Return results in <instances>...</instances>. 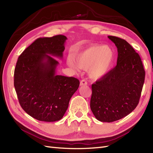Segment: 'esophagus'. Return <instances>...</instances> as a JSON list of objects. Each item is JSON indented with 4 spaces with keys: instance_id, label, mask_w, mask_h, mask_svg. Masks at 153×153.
<instances>
[{
    "instance_id": "34e87169",
    "label": "esophagus",
    "mask_w": 153,
    "mask_h": 153,
    "mask_svg": "<svg viewBox=\"0 0 153 153\" xmlns=\"http://www.w3.org/2000/svg\"><path fill=\"white\" fill-rule=\"evenodd\" d=\"M80 86H84V85H87V82L85 80H82L80 81Z\"/></svg>"
}]
</instances>
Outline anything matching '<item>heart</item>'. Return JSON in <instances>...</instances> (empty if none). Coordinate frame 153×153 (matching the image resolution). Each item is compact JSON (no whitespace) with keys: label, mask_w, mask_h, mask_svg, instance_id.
Here are the masks:
<instances>
[{"label":"heart","mask_w":153,"mask_h":153,"mask_svg":"<svg viewBox=\"0 0 153 153\" xmlns=\"http://www.w3.org/2000/svg\"><path fill=\"white\" fill-rule=\"evenodd\" d=\"M115 57L114 50L108 45H91L67 59L71 68L87 70L92 79L103 76L112 66Z\"/></svg>","instance_id":"obj_1"}]
</instances>
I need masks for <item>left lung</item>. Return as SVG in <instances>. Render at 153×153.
<instances>
[{"label": "left lung", "mask_w": 153, "mask_h": 153, "mask_svg": "<svg viewBox=\"0 0 153 153\" xmlns=\"http://www.w3.org/2000/svg\"><path fill=\"white\" fill-rule=\"evenodd\" d=\"M117 48V66L92 85L90 106L101 122L121 119L139 102L145 80L140 55L126 40L108 36Z\"/></svg>", "instance_id": "left-lung-1"}]
</instances>
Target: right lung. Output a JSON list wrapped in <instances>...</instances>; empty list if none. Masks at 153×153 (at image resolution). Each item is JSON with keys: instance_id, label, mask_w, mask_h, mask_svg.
<instances>
[{"instance_id": "obj_1", "label": "right lung", "mask_w": 153, "mask_h": 153, "mask_svg": "<svg viewBox=\"0 0 153 153\" xmlns=\"http://www.w3.org/2000/svg\"><path fill=\"white\" fill-rule=\"evenodd\" d=\"M67 39L65 36L36 39L22 53L14 73V86L22 108L41 121L61 119L80 85L77 78L55 74Z\"/></svg>"}]
</instances>
